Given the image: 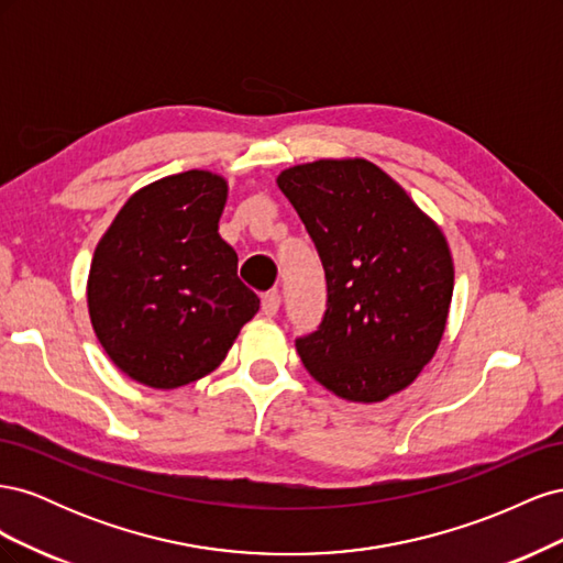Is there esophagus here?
<instances>
[{"label": "esophagus", "instance_id": "obj_1", "mask_svg": "<svg viewBox=\"0 0 563 563\" xmlns=\"http://www.w3.org/2000/svg\"><path fill=\"white\" fill-rule=\"evenodd\" d=\"M279 305H282L279 291H267L263 296V314L265 317H275L279 312Z\"/></svg>", "mask_w": 563, "mask_h": 563}]
</instances>
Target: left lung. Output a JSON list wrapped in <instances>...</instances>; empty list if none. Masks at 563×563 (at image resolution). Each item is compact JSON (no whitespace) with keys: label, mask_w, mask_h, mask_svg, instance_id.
I'll use <instances>...</instances> for the list:
<instances>
[{"label":"left lung","mask_w":563,"mask_h":563,"mask_svg":"<svg viewBox=\"0 0 563 563\" xmlns=\"http://www.w3.org/2000/svg\"><path fill=\"white\" fill-rule=\"evenodd\" d=\"M277 185L327 275L319 329L296 340L305 368L347 401L397 395L430 364L446 331L453 258L444 232L366 159L298 164Z\"/></svg>","instance_id":"1"}]
</instances>
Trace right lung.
<instances>
[{"mask_svg":"<svg viewBox=\"0 0 563 563\" xmlns=\"http://www.w3.org/2000/svg\"><path fill=\"white\" fill-rule=\"evenodd\" d=\"M228 183L166 176L135 192L98 242L87 284L100 345L135 383L174 389L207 376L261 308L218 234Z\"/></svg>","mask_w":563,"mask_h":563,"instance_id":"obj_1","label":"right lung"}]
</instances>
